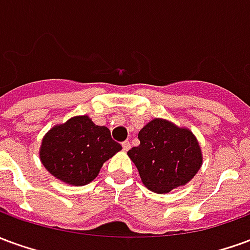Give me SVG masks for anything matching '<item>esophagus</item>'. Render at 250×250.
Returning a JSON list of instances; mask_svg holds the SVG:
<instances>
[{"label":"esophagus","mask_w":250,"mask_h":250,"mask_svg":"<svg viewBox=\"0 0 250 250\" xmlns=\"http://www.w3.org/2000/svg\"><path fill=\"white\" fill-rule=\"evenodd\" d=\"M122 146H123V150H125V151H128L131 148V143L128 141H125L122 143Z\"/></svg>","instance_id":"obj_1"}]
</instances>
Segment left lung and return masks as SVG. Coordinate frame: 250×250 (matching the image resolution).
Listing matches in <instances>:
<instances>
[{"label":"left lung","mask_w":250,"mask_h":250,"mask_svg":"<svg viewBox=\"0 0 250 250\" xmlns=\"http://www.w3.org/2000/svg\"><path fill=\"white\" fill-rule=\"evenodd\" d=\"M141 145L127 155L139 171L143 185L157 194L188 184L202 166V150L188 127L167 119L150 120L138 134Z\"/></svg>","instance_id":"8db88e82"}]
</instances>
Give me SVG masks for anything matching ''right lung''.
I'll return each mask as SVG.
<instances>
[{
    "instance_id": "obj_1",
    "label": "right lung",
    "mask_w": 250,
    "mask_h": 250,
    "mask_svg": "<svg viewBox=\"0 0 250 250\" xmlns=\"http://www.w3.org/2000/svg\"><path fill=\"white\" fill-rule=\"evenodd\" d=\"M122 150L105 125H96L88 115H79L46 132L40 146V161L49 173L66 185L92 182L107 162Z\"/></svg>"
}]
</instances>
